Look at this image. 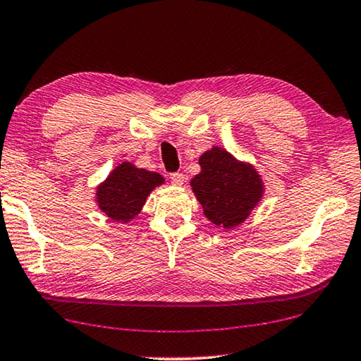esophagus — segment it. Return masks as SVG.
I'll list each match as a JSON object with an SVG mask.
<instances>
[{
	"label": "esophagus",
	"mask_w": 361,
	"mask_h": 361,
	"mask_svg": "<svg viewBox=\"0 0 361 361\" xmlns=\"http://www.w3.org/2000/svg\"><path fill=\"white\" fill-rule=\"evenodd\" d=\"M171 182H173L174 185H182L185 182V176L182 173H174L171 174Z\"/></svg>",
	"instance_id": "obj_1"
}]
</instances>
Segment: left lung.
<instances>
[{
  "instance_id": "8db88e82",
  "label": "left lung",
  "mask_w": 361,
  "mask_h": 361,
  "mask_svg": "<svg viewBox=\"0 0 361 361\" xmlns=\"http://www.w3.org/2000/svg\"><path fill=\"white\" fill-rule=\"evenodd\" d=\"M198 164L190 187L208 221L226 231L245 223L264 195V182L255 166L221 147L200 154Z\"/></svg>"
}]
</instances>
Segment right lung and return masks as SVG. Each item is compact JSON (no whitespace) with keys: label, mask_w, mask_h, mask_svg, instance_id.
<instances>
[{"label":"right lung","mask_w":361,"mask_h":361,"mask_svg":"<svg viewBox=\"0 0 361 361\" xmlns=\"http://www.w3.org/2000/svg\"><path fill=\"white\" fill-rule=\"evenodd\" d=\"M163 184L164 177L159 173L124 161L97 185L95 202L109 219L127 224L142 212L149 193Z\"/></svg>","instance_id":"add662e5"}]
</instances>
